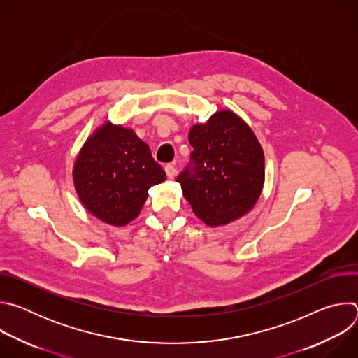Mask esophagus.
<instances>
[{
	"instance_id": "1",
	"label": "esophagus",
	"mask_w": 358,
	"mask_h": 358,
	"mask_svg": "<svg viewBox=\"0 0 358 358\" xmlns=\"http://www.w3.org/2000/svg\"><path fill=\"white\" fill-rule=\"evenodd\" d=\"M164 170H166V174H167L169 178H174L176 174H177V169H176L174 164H167V166L164 167Z\"/></svg>"
}]
</instances>
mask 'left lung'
Listing matches in <instances>:
<instances>
[{
	"label": "left lung",
	"mask_w": 358,
	"mask_h": 358,
	"mask_svg": "<svg viewBox=\"0 0 358 358\" xmlns=\"http://www.w3.org/2000/svg\"><path fill=\"white\" fill-rule=\"evenodd\" d=\"M189 163L176 178L194 214L210 227L229 224L257 203L265 180L264 150L231 110L191 127Z\"/></svg>",
	"instance_id": "1"
}]
</instances>
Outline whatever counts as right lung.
Masks as SVG:
<instances>
[{
    "instance_id": "1",
    "label": "right lung",
    "mask_w": 358,
    "mask_h": 358,
    "mask_svg": "<svg viewBox=\"0 0 358 358\" xmlns=\"http://www.w3.org/2000/svg\"><path fill=\"white\" fill-rule=\"evenodd\" d=\"M166 173L148 145L131 129L110 122L97 129L82 147L73 167V182L85 208L106 224L133 221L151 185Z\"/></svg>"
}]
</instances>
